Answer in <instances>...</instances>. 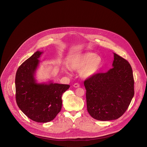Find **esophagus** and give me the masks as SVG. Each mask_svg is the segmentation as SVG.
<instances>
[{"mask_svg": "<svg viewBox=\"0 0 147 147\" xmlns=\"http://www.w3.org/2000/svg\"><path fill=\"white\" fill-rule=\"evenodd\" d=\"M73 86L76 88H79L80 86V85L78 84V83H76L73 85Z\"/></svg>", "mask_w": 147, "mask_h": 147, "instance_id": "esophagus-1", "label": "esophagus"}]
</instances>
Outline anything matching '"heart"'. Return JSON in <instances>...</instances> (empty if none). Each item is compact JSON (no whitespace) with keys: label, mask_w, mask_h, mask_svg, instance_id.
Wrapping results in <instances>:
<instances>
[{"label":"heart","mask_w":147,"mask_h":147,"mask_svg":"<svg viewBox=\"0 0 147 147\" xmlns=\"http://www.w3.org/2000/svg\"><path fill=\"white\" fill-rule=\"evenodd\" d=\"M102 64V58L92 53H85L77 55L69 62L70 69L81 70V75L88 78L95 74L100 68Z\"/></svg>","instance_id":"1"}]
</instances>
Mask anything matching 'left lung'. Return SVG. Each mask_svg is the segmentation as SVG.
<instances>
[{
  "label": "left lung",
  "mask_w": 147,
  "mask_h": 147,
  "mask_svg": "<svg viewBox=\"0 0 147 147\" xmlns=\"http://www.w3.org/2000/svg\"><path fill=\"white\" fill-rule=\"evenodd\" d=\"M113 67L84 81L87 110L100 121L117 119L126 111L134 95V79L131 65L114 53Z\"/></svg>",
  "instance_id": "1"
}]
</instances>
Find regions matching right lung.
Segmentation results:
<instances>
[{
	"label": "right lung",
	"mask_w": 147,
	"mask_h": 147,
	"mask_svg": "<svg viewBox=\"0 0 147 147\" xmlns=\"http://www.w3.org/2000/svg\"><path fill=\"white\" fill-rule=\"evenodd\" d=\"M42 53L37 51L19 67L15 77L16 101L27 117L36 122L47 123L60 112L62 95L70 86L36 83L34 74Z\"/></svg>",
	"instance_id": "obj_1"
}]
</instances>
